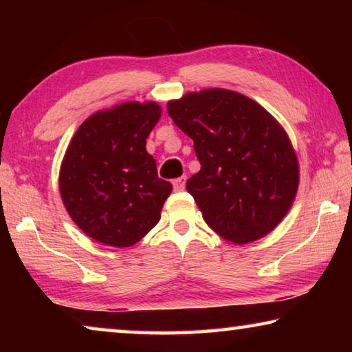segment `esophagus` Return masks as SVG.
<instances>
[{
  "label": "esophagus",
  "instance_id": "1",
  "mask_svg": "<svg viewBox=\"0 0 352 352\" xmlns=\"http://www.w3.org/2000/svg\"><path fill=\"white\" fill-rule=\"evenodd\" d=\"M184 183H186V175H183L180 178H175V180H174V189L175 190H183L184 189Z\"/></svg>",
  "mask_w": 352,
  "mask_h": 352
}]
</instances>
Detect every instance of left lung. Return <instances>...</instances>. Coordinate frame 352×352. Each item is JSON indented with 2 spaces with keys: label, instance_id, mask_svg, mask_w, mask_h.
<instances>
[{
  "label": "left lung",
  "instance_id": "1",
  "mask_svg": "<svg viewBox=\"0 0 352 352\" xmlns=\"http://www.w3.org/2000/svg\"><path fill=\"white\" fill-rule=\"evenodd\" d=\"M168 113L194 141L201 168L186 189L208 226L237 245L269 234L290 210L300 182L281 124L253 99L223 88L169 100Z\"/></svg>",
  "mask_w": 352,
  "mask_h": 352
}]
</instances>
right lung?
Instances as JSON below:
<instances>
[{"instance_id": "add662e5", "label": "right lung", "mask_w": 352, "mask_h": 352, "mask_svg": "<svg viewBox=\"0 0 352 352\" xmlns=\"http://www.w3.org/2000/svg\"><path fill=\"white\" fill-rule=\"evenodd\" d=\"M160 116L157 102H124L87 118L71 140L58 188L69 217L96 242L130 247L162 217L172 184L146 151Z\"/></svg>"}]
</instances>
